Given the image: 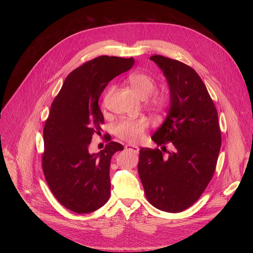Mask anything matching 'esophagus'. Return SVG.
<instances>
[{"instance_id":"34e87169","label":"esophagus","mask_w":253,"mask_h":253,"mask_svg":"<svg viewBox=\"0 0 253 253\" xmlns=\"http://www.w3.org/2000/svg\"><path fill=\"white\" fill-rule=\"evenodd\" d=\"M125 149L126 150H129V151H133L135 153H138L139 152V148L137 146H134V145H130V144H128V145L125 146Z\"/></svg>"}]
</instances>
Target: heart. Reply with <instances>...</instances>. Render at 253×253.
<instances>
[{"label": "heart", "mask_w": 253, "mask_h": 253, "mask_svg": "<svg viewBox=\"0 0 253 253\" xmlns=\"http://www.w3.org/2000/svg\"><path fill=\"white\" fill-rule=\"evenodd\" d=\"M128 82L134 92L141 98L146 99L148 103L157 109L164 107L166 104L165 97L157 94H152L156 90V81L154 78L143 72H137L129 76ZM109 92L106 95L105 100L110 96ZM148 126V122L145 118L138 119H124L121 120L114 127V132L117 137L127 141L129 143H136L139 141L145 133V130Z\"/></svg>", "instance_id": "b5f03b06"}]
</instances>
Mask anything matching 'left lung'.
Instances as JSON below:
<instances>
[{"label":"left lung","instance_id":"left-lung-1","mask_svg":"<svg viewBox=\"0 0 253 253\" xmlns=\"http://www.w3.org/2000/svg\"><path fill=\"white\" fill-rule=\"evenodd\" d=\"M163 72L170 106L151 139L161 149L141 148L138 173L148 201L176 213L195 203L213 176L221 147L218 115L203 81L186 64L160 55L150 57Z\"/></svg>","mask_w":253,"mask_h":253}]
</instances>
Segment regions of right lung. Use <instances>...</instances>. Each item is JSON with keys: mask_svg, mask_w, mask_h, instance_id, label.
Instances as JSON below:
<instances>
[{"mask_svg": "<svg viewBox=\"0 0 253 253\" xmlns=\"http://www.w3.org/2000/svg\"><path fill=\"white\" fill-rule=\"evenodd\" d=\"M134 62L114 56L88 61L67 76L52 103L44 127L43 171L56 199L75 213L93 212L109 200L111 158L124 148L111 141L91 154L89 145L104 124L98 105L102 92Z\"/></svg>", "mask_w": 253, "mask_h": 253, "instance_id": "right-lung-1", "label": "right lung"}]
</instances>
